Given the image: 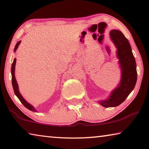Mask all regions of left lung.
I'll list each match as a JSON object with an SVG mask.
<instances>
[{"label": "left lung", "mask_w": 149, "mask_h": 149, "mask_svg": "<svg viewBox=\"0 0 149 149\" xmlns=\"http://www.w3.org/2000/svg\"><path fill=\"white\" fill-rule=\"evenodd\" d=\"M109 36L117 48L116 54L121 75L118 86L111 92L108 97L98 101L105 107H117L121 104L133 90L137 80L135 59L128 40L118 30H111Z\"/></svg>", "instance_id": "1"}]
</instances>
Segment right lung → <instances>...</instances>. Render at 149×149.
<instances>
[{
	"instance_id": "right-lung-1",
	"label": "right lung",
	"mask_w": 149,
	"mask_h": 149,
	"mask_svg": "<svg viewBox=\"0 0 149 149\" xmlns=\"http://www.w3.org/2000/svg\"><path fill=\"white\" fill-rule=\"evenodd\" d=\"M21 41L18 42L17 43H16V46H15V49H14V51L16 52V49H17L18 46H19L20 44ZM16 59L15 58L14 59V61H13V64H12V67H11V75H12V84H13V89H14V92H15V95H16V97L19 99V100L20 101V102L22 103V104L24 105L25 107H26L28 109H29L30 111H34V112H37V111L36 109H35L33 106L30 104L29 103H28L23 98L22 95H21L20 91H19V89H18V85L17 84V81H16V77H15V65H16Z\"/></svg>"
}]
</instances>
